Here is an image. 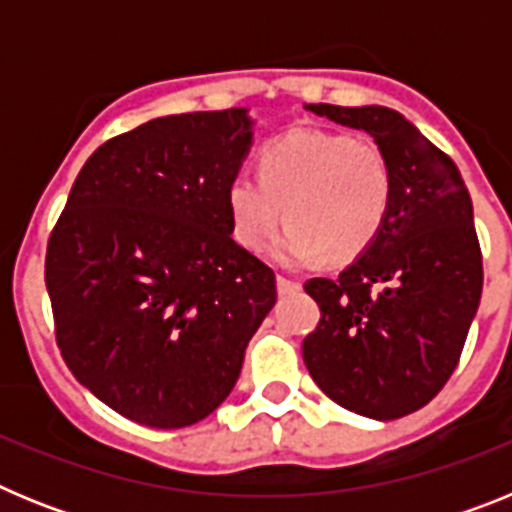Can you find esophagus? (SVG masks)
Segmentation results:
<instances>
[{
    "mask_svg": "<svg viewBox=\"0 0 512 512\" xmlns=\"http://www.w3.org/2000/svg\"><path fill=\"white\" fill-rule=\"evenodd\" d=\"M277 289H279V295H292V292H297V289H300V282H295V279H287V277H277Z\"/></svg>",
    "mask_w": 512,
    "mask_h": 512,
    "instance_id": "34e87169",
    "label": "esophagus"
}]
</instances>
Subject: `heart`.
<instances>
[{
  "label": "heart",
  "instance_id": "b5f03b06",
  "mask_svg": "<svg viewBox=\"0 0 512 512\" xmlns=\"http://www.w3.org/2000/svg\"><path fill=\"white\" fill-rule=\"evenodd\" d=\"M225 202L233 238L246 251H264L284 217L289 228L271 248L277 264L302 269L323 253L341 264L361 256L382 233L392 169L372 140L302 128L264 146L259 179L235 176Z\"/></svg>",
  "mask_w": 512,
  "mask_h": 512
}]
</instances>
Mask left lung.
<instances>
[{
    "instance_id": "obj_1",
    "label": "left lung",
    "mask_w": 512,
    "mask_h": 512,
    "mask_svg": "<svg viewBox=\"0 0 512 512\" xmlns=\"http://www.w3.org/2000/svg\"><path fill=\"white\" fill-rule=\"evenodd\" d=\"M364 130L392 169V205L377 241L336 279H310L320 323L302 359L341 408L374 420L433 400L459 364L482 297L472 197L459 169L413 122L379 104H305Z\"/></svg>"
}]
</instances>
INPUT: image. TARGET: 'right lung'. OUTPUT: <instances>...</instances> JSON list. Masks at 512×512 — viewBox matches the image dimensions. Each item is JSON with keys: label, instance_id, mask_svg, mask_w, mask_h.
Here are the masks:
<instances>
[{"label": "right lung", "instance_id": "add662e5", "mask_svg": "<svg viewBox=\"0 0 512 512\" xmlns=\"http://www.w3.org/2000/svg\"><path fill=\"white\" fill-rule=\"evenodd\" d=\"M251 143L246 107L143 122L89 156L53 228L63 361L135 423L184 428L220 408L277 302L274 271L230 235L225 194Z\"/></svg>", "mask_w": 512, "mask_h": 512}]
</instances>
